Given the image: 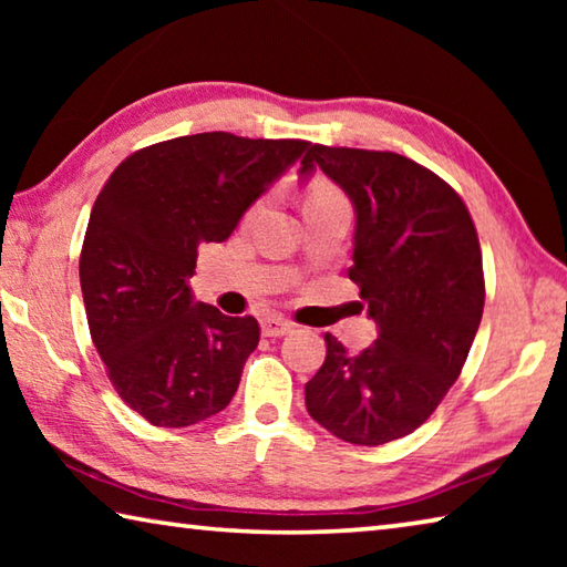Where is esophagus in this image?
I'll return each mask as SVG.
<instances>
[{"label": "esophagus", "mask_w": 567, "mask_h": 567, "mask_svg": "<svg viewBox=\"0 0 567 567\" xmlns=\"http://www.w3.org/2000/svg\"><path fill=\"white\" fill-rule=\"evenodd\" d=\"M260 328L265 338H282V334L292 330V322L285 320L282 315H265L260 320Z\"/></svg>", "instance_id": "obj_1"}]
</instances>
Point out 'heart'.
Returning a JSON list of instances; mask_svg holds the SVG:
<instances>
[{
    "instance_id": "obj_1",
    "label": "heart",
    "mask_w": 567,
    "mask_h": 567,
    "mask_svg": "<svg viewBox=\"0 0 567 567\" xmlns=\"http://www.w3.org/2000/svg\"><path fill=\"white\" fill-rule=\"evenodd\" d=\"M332 199H344L338 189L332 185H315L310 189V195H307V203L305 205H315V203H332Z\"/></svg>"
}]
</instances>
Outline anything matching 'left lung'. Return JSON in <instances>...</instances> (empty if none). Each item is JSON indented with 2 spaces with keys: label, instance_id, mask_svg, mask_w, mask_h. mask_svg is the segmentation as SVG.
Masks as SVG:
<instances>
[{
  "label": "left lung",
  "instance_id": "1",
  "mask_svg": "<svg viewBox=\"0 0 567 567\" xmlns=\"http://www.w3.org/2000/svg\"><path fill=\"white\" fill-rule=\"evenodd\" d=\"M354 207L350 280L378 340L352 354L328 332L322 368L305 385L310 417L352 445L410 435L453 388L485 305L483 255L467 207L435 172L395 152L312 145Z\"/></svg>",
  "mask_w": 567,
  "mask_h": 567
}]
</instances>
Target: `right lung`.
<instances>
[{
	"label": "right lung",
	"mask_w": 567,
	"mask_h": 567,
	"mask_svg": "<svg viewBox=\"0 0 567 567\" xmlns=\"http://www.w3.org/2000/svg\"><path fill=\"white\" fill-rule=\"evenodd\" d=\"M310 142L203 132L134 152L92 207L80 255L90 334L117 395L157 427L223 412L260 342L255 318L195 302L197 247L225 243Z\"/></svg>",
	"instance_id": "right-lung-1"
}]
</instances>
